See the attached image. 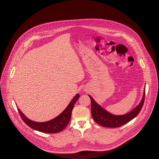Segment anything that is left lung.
<instances>
[{
	"instance_id": "left-lung-1",
	"label": "left lung",
	"mask_w": 159,
	"mask_h": 159,
	"mask_svg": "<svg viewBox=\"0 0 159 159\" xmlns=\"http://www.w3.org/2000/svg\"><path fill=\"white\" fill-rule=\"evenodd\" d=\"M88 96L91 99V115H92L93 120L97 124L104 127L117 128L128 123L138 115L144 102L145 89L144 91L143 98H142L139 104L130 112L122 115H115L110 113L98 105L91 95Z\"/></svg>"
}]
</instances>
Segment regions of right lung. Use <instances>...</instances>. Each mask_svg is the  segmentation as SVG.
Instances as JSON below:
<instances>
[{"label":"right lung","mask_w":159,"mask_h":159,"mask_svg":"<svg viewBox=\"0 0 159 159\" xmlns=\"http://www.w3.org/2000/svg\"><path fill=\"white\" fill-rule=\"evenodd\" d=\"M79 97L80 95L79 93L75 95L66 109L57 117L44 122H38L31 120L22 113L19 108L18 111L23 121L31 128L43 133H56L62 131L69 123L73 106Z\"/></svg>","instance_id":"right-lung-1"}]
</instances>
